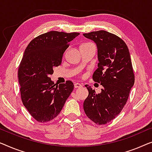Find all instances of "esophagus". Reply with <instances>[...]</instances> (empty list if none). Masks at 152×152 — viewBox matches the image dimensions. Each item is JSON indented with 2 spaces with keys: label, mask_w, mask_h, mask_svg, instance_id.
<instances>
[{
  "label": "esophagus",
  "mask_w": 152,
  "mask_h": 152,
  "mask_svg": "<svg viewBox=\"0 0 152 152\" xmlns=\"http://www.w3.org/2000/svg\"><path fill=\"white\" fill-rule=\"evenodd\" d=\"M83 87V85L82 84H80V83H74V87L75 88H80V87Z\"/></svg>",
  "instance_id": "esophagus-1"
}]
</instances>
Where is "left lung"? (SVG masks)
<instances>
[{"label":"left lung","mask_w":152,"mask_h":152,"mask_svg":"<svg viewBox=\"0 0 152 152\" xmlns=\"http://www.w3.org/2000/svg\"><path fill=\"white\" fill-rule=\"evenodd\" d=\"M83 36L97 45L99 63L92 78L103 87L96 94L91 86L85 85L89 95L83 109L94 123L104 125L121 113L134 84L131 57L127 45L115 34L100 30Z\"/></svg>","instance_id":"8db88e82"}]
</instances>
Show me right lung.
<instances>
[{
	"instance_id": "add662e5",
	"label": "right lung",
	"mask_w": 152,
	"mask_h": 152,
	"mask_svg": "<svg viewBox=\"0 0 152 152\" xmlns=\"http://www.w3.org/2000/svg\"><path fill=\"white\" fill-rule=\"evenodd\" d=\"M79 33L51 31L37 36L25 49L18 78L23 104L40 123L55 118L74 85L70 80L57 85L51 80L53 68L61 64L63 53Z\"/></svg>"
}]
</instances>
